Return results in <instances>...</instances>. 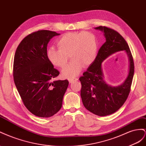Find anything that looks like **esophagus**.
Returning <instances> with one entry per match:
<instances>
[{
	"label": "esophagus",
	"mask_w": 146,
	"mask_h": 146,
	"mask_svg": "<svg viewBox=\"0 0 146 146\" xmlns=\"http://www.w3.org/2000/svg\"><path fill=\"white\" fill-rule=\"evenodd\" d=\"M77 80H78V78H72V79H68V81H69L70 83H72V82H74V81H77Z\"/></svg>",
	"instance_id": "obj_1"
}]
</instances>
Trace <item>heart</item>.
<instances>
[{"label": "heart", "instance_id": "1", "mask_svg": "<svg viewBox=\"0 0 146 146\" xmlns=\"http://www.w3.org/2000/svg\"><path fill=\"white\" fill-rule=\"evenodd\" d=\"M58 48L51 47L47 57L51 63L59 68H64L69 59L72 60L62 70L64 77L72 79L80 72L82 65H90L97 56L98 42L95 35L90 32H68L56 41Z\"/></svg>", "mask_w": 146, "mask_h": 146}]
</instances>
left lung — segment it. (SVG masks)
<instances>
[{
	"mask_svg": "<svg viewBox=\"0 0 146 146\" xmlns=\"http://www.w3.org/2000/svg\"><path fill=\"white\" fill-rule=\"evenodd\" d=\"M95 29L104 32L106 41L100 48L94 61L80 78L81 96L87 110L95 115L106 116L119 110L127 100L134 75V62L128 43L119 32L106 26ZM123 50H126L130 61L129 75L122 85L112 87L103 80L101 63L112 53Z\"/></svg>",
	"mask_w": 146,
	"mask_h": 146,
	"instance_id": "left-lung-1",
	"label": "left lung"
}]
</instances>
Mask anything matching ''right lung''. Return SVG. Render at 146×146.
I'll return each instance as SVG.
<instances>
[{
	"instance_id": "obj_1",
	"label": "right lung",
	"mask_w": 146,
	"mask_h": 146,
	"mask_svg": "<svg viewBox=\"0 0 146 146\" xmlns=\"http://www.w3.org/2000/svg\"><path fill=\"white\" fill-rule=\"evenodd\" d=\"M59 35L48 30L32 32L16 50L15 84L24 106L37 117H51L60 110L69 84L66 80L52 81L60 73L47 57L49 41Z\"/></svg>"
}]
</instances>
